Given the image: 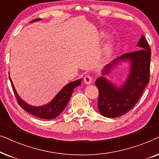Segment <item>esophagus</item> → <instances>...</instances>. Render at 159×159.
<instances>
[{
  "instance_id": "34e87169",
  "label": "esophagus",
  "mask_w": 159,
  "mask_h": 159,
  "mask_svg": "<svg viewBox=\"0 0 159 159\" xmlns=\"http://www.w3.org/2000/svg\"><path fill=\"white\" fill-rule=\"evenodd\" d=\"M84 83L87 84H90L93 82V78L90 75H87L84 78Z\"/></svg>"
}]
</instances>
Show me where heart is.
I'll list each match as a JSON object with an SVG mask.
<instances>
[{
    "mask_svg": "<svg viewBox=\"0 0 159 159\" xmlns=\"http://www.w3.org/2000/svg\"><path fill=\"white\" fill-rule=\"evenodd\" d=\"M104 37H105V34H102L101 38H104ZM113 52H114V46H113L112 44H109L106 47L105 51H104V58L108 59V58H110L112 55Z\"/></svg>",
    "mask_w": 159,
    "mask_h": 159,
    "instance_id": "b5f03b06",
    "label": "heart"
}]
</instances>
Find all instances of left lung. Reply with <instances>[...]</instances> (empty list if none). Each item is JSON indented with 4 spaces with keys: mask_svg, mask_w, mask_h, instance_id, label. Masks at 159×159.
Returning a JSON list of instances; mask_svg holds the SVG:
<instances>
[{
    "mask_svg": "<svg viewBox=\"0 0 159 159\" xmlns=\"http://www.w3.org/2000/svg\"><path fill=\"white\" fill-rule=\"evenodd\" d=\"M137 45L140 50L115 58L102 71L106 75L119 62L129 61V74L122 85L116 87L105 77H98L95 82L99 91L98 107L104 116L119 117L132 109L149 82L151 49L143 35Z\"/></svg>",
    "mask_w": 159,
    "mask_h": 159,
    "instance_id": "8db88e82",
    "label": "left lung"
}]
</instances>
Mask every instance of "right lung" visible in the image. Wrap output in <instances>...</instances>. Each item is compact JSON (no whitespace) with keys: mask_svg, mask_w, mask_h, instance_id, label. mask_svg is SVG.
Instances as JSON below:
<instances>
[{"mask_svg":"<svg viewBox=\"0 0 159 159\" xmlns=\"http://www.w3.org/2000/svg\"><path fill=\"white\" fill-rule=\"evenodd\" d=\"M41 20V19H36L32 20L31 22ZM9 79L11 82L12 88L14 90L15 96H16L17 101H18L19 105L21 106L23 109H25L26 111H27L32 115H34L37 117L45 119H53L56 117H57L61 113L68 104L69 99L72 95L74 89L77 88V86L81 85L82 79L76 80L69 82L66 86H64L58 94L54 97V98L52 100L48 103L43 105L42 106H33L26 103L24 101L19 95L17 94L16 90H15L14 84L12 83L11 80L10 76Z\"/></svg>","mask_w":159,"mask_h":159,"instance_id":"right-lung-1","label":"right lung"}]
</instances>
